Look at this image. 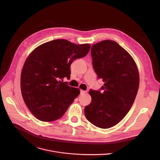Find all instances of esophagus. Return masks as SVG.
I'll list each match as a JSON object with an SVG mask.
<instances>
[{
	"label": "esophagus",
	"mask_w": 160,
	"mask_h": 160,
	"mask_svg": "<svg viewBox=\"0 0 160 160\" xmlns=\"http://www.w3.org/2000/svg\"><path fill=\"white\" fill-rule=\"evenodd\" d=\"M85 93H86V91L82 90H80V94H85Z\"/></svg>",
	"instance_id": "esophagus-1"
}]
</instances>
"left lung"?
I'll list each match as a JSON object with an SVG mask.
<instances>
[{"label":"left lung","instance_id":"1","mask_svg":"<svg viewBox=\"0 0 160 160\" xmlns=\"http://www.w3.org/2000/svg\"><path fill=\"white\" fill-rule=\"evenodd\" d=\"M91 56L94 72L104 83L98 90H89L92 101L85 107V115L94 125L109 128L132 108L139 88V72L132 56L115 41L92 45Z\"/></svg>","mask_w":160,"mask_h":160}]
</instances>
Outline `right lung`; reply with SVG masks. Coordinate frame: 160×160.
I'll use <instances>...</instances> for the list:
<instances>
[{
	"mask_svg": "<svg viewBox=\"0 0 160 160\" xmlns=\"http://www.w3.org/2000/svg\"><path fill=\"white\" fill-rule=\"evenodd\" d=\"M90 45L57 39L37 47L27 59L21 75L23 100L39 120L52 122L63 116L80 90L62 82L70 78V65L85 57Z\"/></svg>",
	"mask_w": 160,
	"mask_h": 160,
	"instance_id": "add662e5",
	"label": "right lung"
}]
</instances>
